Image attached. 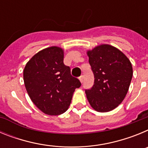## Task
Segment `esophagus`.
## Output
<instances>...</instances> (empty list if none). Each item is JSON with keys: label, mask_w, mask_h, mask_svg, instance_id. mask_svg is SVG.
<instances>
[{"label": "esophagus", "mask_w": 148, "mask_h": 148, "mask_svg": "<svg viewBox=\"0 0 148 148\" xmlns=\"http://www.w3.org/2000/svg\"><path fill=\"white\" fill-rule=\"evenodd\" d=\"M79 80H80V82H83V81H84V75H81L80 77H79Z\"/></svg>", "instance_id": "1"}]
</instances>
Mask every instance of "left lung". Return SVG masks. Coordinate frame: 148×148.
Here are the masks:
<instances>
[{
    "instance_id": "obj_1",
    "label": "left lung",
    "mask_w": 148,
    "mask_h": 148,
    "mask_svg": "<svg viewBox=\"0 0 148 148\" xmlns=\"http://www.w3.org/2000/svg\"><path fill=\"white\" fill-rule=\"evenodd\" d=\"M94 84L85 90L87 100L95 110L109 112L117 108L127 93L133 77L130 60L122 52L108 44L87 51Z\"/></svg>"
}]
</instances>
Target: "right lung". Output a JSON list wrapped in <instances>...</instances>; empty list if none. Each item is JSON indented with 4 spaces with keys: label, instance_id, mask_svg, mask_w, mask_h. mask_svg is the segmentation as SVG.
<instances>
[{
    "label": "right lung",
    "instance_id": "add662e5",
    "mask_svg": "<svg viewBox=\"0 0 148 148\" xmlns=\"http://www.w3.org/2000/svg\"><path fill=\"white\" fill-rule=\"evenodd\" d=\"M26 90L32 102L45 114L61 115L71 103L73 92L82 84L64 64V51L58 47L40 50L23 70Z\"/></svg>",
    "mask_w": 148,
    "mask_h": 148
}]
</instances>
